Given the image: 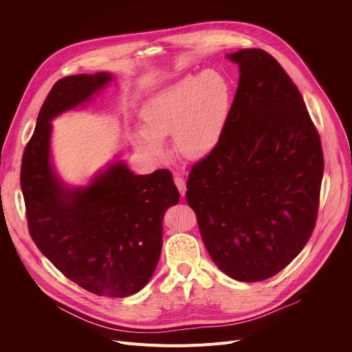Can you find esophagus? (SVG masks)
Here are the masks:
<instances>
[{"label": "esophagus", "mask_w": 352, "mask_h": 352, "mask_svg": "<svg viewBox=\"0 0 352 352\" xmlns=\"http://www.w3.org/2000/svg\"><path fill=\"white\" fill-rule=\"evenodd\" d=\"M174 182H175V185H177V188H178V190H179L181 196L184 197V196H185V192H186V184H185V179H184L182 177H179V175H175V177H174Z\"/></svg>", "instance_id": "obj_1"}]
</instances>
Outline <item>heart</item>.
<instances>
[{
    "label": "heart",
    "instance_id": "1",
    "mask_svg": "<svg viewBox=\"0 0 352 352\" xmlns=\"http://www.w3.org/2000/svg\"><path fill=\"white\" fill-rule=\"evenodd\" d=\"M232 106L227 76L217 69L184 76L150 97L140 111L143 129L132 133L140 152L153 159L164 156L173 136L175 152L188 160L213 153L226 132Z\"/></svg>",
    "mask_w": 352,
    "mask_h": 352
}]
</instances>
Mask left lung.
I'll return each mask as SVG.
<instances>
[{
	"instance_id": "obj_1",
	"label": "left lung",
	"mask_w": 352,
	"mask_h": 352,
	"mask_svg": "<svg viewBox=\"0 0 352 352\" xmlns=\"http://www.w3.org/2000/svg\"><path fill=\"white\" fill-rule=\"evenodd\" d=\"M239 80L221 142L193 166L186 202L217 267L255 283L312 235L323 178L319 133L298 87L261 48L227 54Z\"/></svg>"
}]
</instances>
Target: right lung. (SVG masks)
<instances>
[{
	"label": "right lung",
	"mask_w": 352,
	"mask_h": 352,
	"mask_svg": "<svg viewBox=\"0 0 352 352\" xmlns=\"http://www.w3.org/2000/svg\"><path fill=\"white\" fill-rule=\"evenodd\" d=\"M110 72L60 79L40 109L26 144L21 186L29 232L40 252L79 287L110 298L139 292L163 246V217L179 192L168 170L139 175L116 159L87 185L69 186L52 159V121L91 102Z\"/></svg>",
	"instance_id": "right-lung-1"
}]
</instances>
